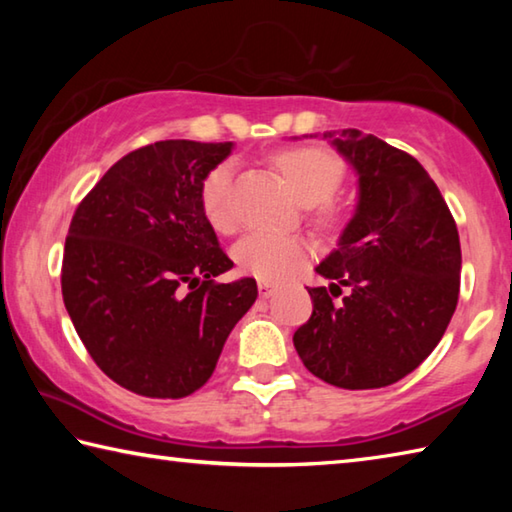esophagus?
I'll return each mask as SVG.
<instances>
[{"label":"esophagus","instance_id":"obj_1","mask_svg":"<svg viewBox=\"0 0 512 512\" xmlns=\"http://www.w3.org/2000/svg\"><path fill=\"white\" fill-rule=\"evenodd\" d=\"M273 291H275V284H273V282L259 280V296L268 298V296H273Z\"/></svg>","mask_w":512,"mask_h":512}]
</instances>
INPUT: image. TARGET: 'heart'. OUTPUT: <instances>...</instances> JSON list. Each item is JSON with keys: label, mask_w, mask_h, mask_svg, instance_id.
Masks as SVG:
<instances>
[{"label": "heart", "mask_w": 512, "mask_h": 512, "mask_svg": "<svg viewBox=\"0 0 512 512\" xmlns=\"http://www.w3.org/2000/svg\"><path fill=\"white\" fill-rule=\"evenodd\" d=\"M273 164L300 203H320L318 214L327 223L339 219V207L332 203V196L339 192L345 180V164L339 153L325 146H296V149L275 153ZM232 189H235V180H232L230 164H216L201 183V192H198L201 212L216 232H228L235 225ZM235 259L244 273L266 282H280L307 264L309 248L300 239L253 232L239 241Z\"/></svg>", "instance_id": "obj_1"}]
</instances>
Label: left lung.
I'll use <instances>...</instances> for the list:
<instances>
[{"instance_id":"8db88e82","label":"left lung","mask_w":512,"mask_h":512,"mask_svg":"<svg viewBox=\"0 0 512 512\" xmlns=\"http://www.w3.org/2000/svg\"><path fill=\"white\" fill-rule=\"evenodd\" d=\"M325 137L359 171L361 198L339 250L316 268L332 284L307 287L314 314L293 345L327 384L384 388L443 339L461 289V241L443 194L413 155L357 128Z\"/></svg>"}]
</instances>
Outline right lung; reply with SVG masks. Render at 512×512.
<instances>
[{"label": "right lung", "mask_w": 512, "mask_h": 512, "mask_svg": "<svg viewBox=\"0 0 512 512\" xmlns=\"http://www.w3.org/2000/svg\"><path fill=\"white\" fill-rule=\"evenodd\" d=\"M230 142L146 144L103 173L69 223L60 287L92 361L126 391L180 400L212 377L257 300L201 212V183Z\"/></svg>", "instance_id": "1"}]
</instances>
